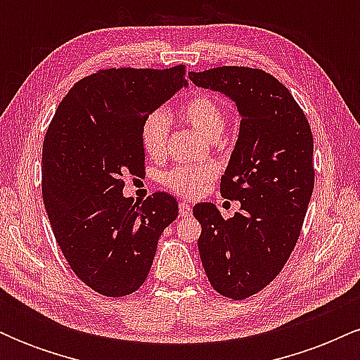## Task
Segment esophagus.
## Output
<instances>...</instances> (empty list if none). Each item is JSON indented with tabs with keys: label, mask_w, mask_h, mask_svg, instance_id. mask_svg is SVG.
Here are the masks:
<instances>
[{
	"label": "esophagus",
	"mask_w": 360,
	"mask_h": 360,
	"mask_svg": "<svg viewBox=\"0 0 360 360\" xmlns=\"http://www.w3.org/2000/svg\"><path fill=\"white\" fill-rule=\"evenodd\" d=\"M191 214V205L188 201H179V217H189Z\"/></svg>",
	"instance_id": "34e87169"
}]
</instances>
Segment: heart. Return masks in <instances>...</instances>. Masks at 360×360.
<instances>
[{
    "instance_id": "heart-1",
    "label": "heart",
    "mask_w": 360,
    "mask_h": 360,
    "mask_svg": "<svg viewBox=\"0 0 360 360\" xmlns=\"http://www.w3.org/2000/svg\"><path fill=\"white\" fill-rule=\"evenodd\" d=\"M179 117L196 128L201 135L217 140L225 128L226 117L223 106L208 94H196L189 98L177 110ZM169 134V117L164 111H154L146 118L140 131V140L146 154L159 159L166 152ZM217 176L213 164H194V166H177L162 174V184L181 196L193 198L203 191V188Z\"/></svg>"
}]
</instances>
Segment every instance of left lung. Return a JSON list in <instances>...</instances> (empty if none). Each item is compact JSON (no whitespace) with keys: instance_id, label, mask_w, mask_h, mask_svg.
<instances>
[{"instance_id":"obj_1","label":"left lung","mask_w":360,"mask_h":360,"mask_svg":"<svg viewBox=\"0 0 360 360\" xmlns=\"http://www.w3.org/2000/svg\"><path fill=\"white\" fill-rule=\"evenodd\" d=\"M189 79L232 100L240 115L220 184L240 212L225 220L213 203H198L193 214L210 284L226 298H249L279 274L298 242L315 184L311 128L286 86L266 71L223 65Z\"/></svg>"}]
</instances>
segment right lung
Returning a JSON list of instances; mask_svg holds the SVG:
<instances>
[{"instance_id": "right-lung-1", "label": "right lung", "mask_w": 360, "mask_h": 360, "mask_svg": "<svg viewBox=\"0 0 360 360\" xmlns=\"http://www.w3.org/2000/svg\"><path fill=\"white\" fill-rule=\"evenodd\" d=\"M184 65L105 69L77 81L53 115L42 150V196L62 254L86 286L120 298L146 283L177 201L123 196L127 172L146 162V118L181 88Z\"/></svg>"}]
</instances>
